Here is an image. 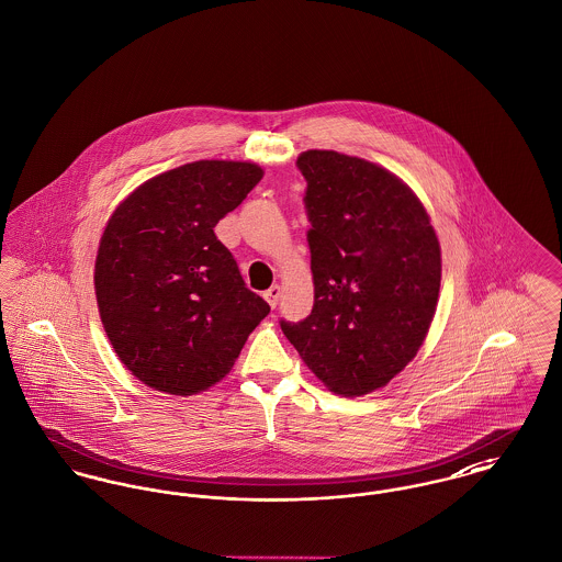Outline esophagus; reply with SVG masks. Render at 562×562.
<instances>
[{
  "label": "esophagus",
  "mask_w": 562,
  "mask_h": 562,
  "mask_svg": "<svg viewBox=\"0 0 562 562\" xmlns=\"http://www.w3.org/2000/svg\"><path fill=\"white\" fill-rule=\"evenodd\" d=\"M280 295H282V289H280L278 284H273L271 289H267V291L262 293L265 302L269 303L271 307H276V305H278V300H280Z\"/></svg>",
  "instance_id": "obj_1"
}]
</instances>
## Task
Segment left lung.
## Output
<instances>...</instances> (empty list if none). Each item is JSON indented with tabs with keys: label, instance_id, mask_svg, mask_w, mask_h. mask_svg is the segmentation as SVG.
Returning <instances> with one entry per match:
<instances>
[{
	"label": "left lung",
	"instance_id": "1",
	"mask_svg": "<svg viewBox=\"0 0 562 562\" xmlns=\"http://www.w3.org/2000/svg\"><path fill=\"white\" fill-rule=\"evenodd\" d=\"M314 305L280 321L334 393L385 387L424 345L440 291V246L415 192L387 169L331 149L297 158Z\"/></svg>",
	"mask_w": 562,
	"mask_h": 562
}]
</instances>
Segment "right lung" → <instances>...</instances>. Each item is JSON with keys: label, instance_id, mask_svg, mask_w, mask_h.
I'll return each instance as SVG.
<instances>
[{"label": "right lung", "instance_id": "1", "mask_svg": "<svg viewBox=\"0 0 562 562\" xmlns=\"http://www.w3.org/2000/svg\"><path fill=\"white\" fill-rule=\"evenodd\" d=\"M260 177L255 162H190L147 179L106 222L98 310L117 357L147 387L194 395L216 385L269 314L214 233Z\"/></svg>", "mask_w": 562, "mask_h": 562}]
</instances>
